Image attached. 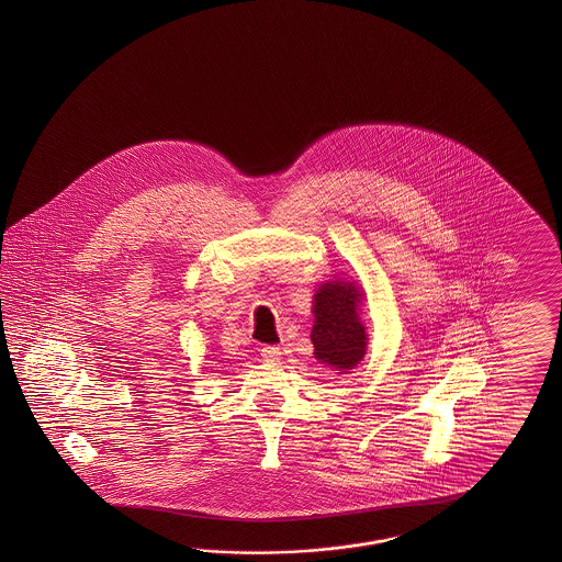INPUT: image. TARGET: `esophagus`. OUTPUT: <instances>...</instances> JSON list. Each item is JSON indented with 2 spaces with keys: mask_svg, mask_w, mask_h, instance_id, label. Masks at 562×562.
<instances>
[{
  "mask_svg": "<svg viewBox=\"0 0 562 562\" xmlns=\"http://www.w3.org/2000/svg\"><path fill=\"white\" fill-rule=\"evenodd\" d=\"M283 356V351H281V347L276 346H265L261 349V359L267 361V363H273V361H279Z\"/></svg>",
  "mask_w": 562,
  "mask_h": 562,
  "instance_id": "1",
  "label": "esophagus"
}]
</instances>
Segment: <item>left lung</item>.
Returning a JSON list of instances; mask_svg holds the SVG:
<instances>
[{"label": "left lung", "instance_id": "obj_1", "mask_svg": "<svg viewBox=\"0 0 562 562\" xmlns=\"http://www.w3.org/2000/svg\"><path fill=\"white\" fill-rule=\"evenodd\" d=\"M315 325L311 341L315 358L337 370L349 371L366 356L368 334L359 322L358 305L361 293L351 283L329 281L313 295Z\"/></svg>", "mask_w": 562, "mask_h": 562}]
</instances>
